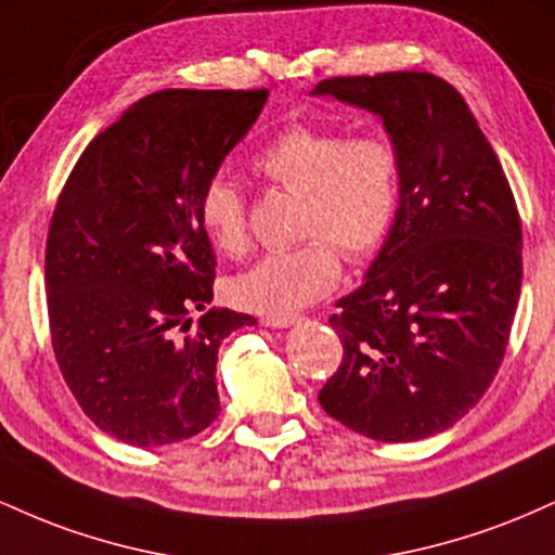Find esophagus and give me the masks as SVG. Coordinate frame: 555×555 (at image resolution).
Here are the masks:
<instances>
[{
	"instance_id": "34e87169",
	"label": "esophagus",
	"mask_w": 555,
	"mask_h": 555,
	"mask_svg": "<svg viewBox=\"0 0 555 555\" xmlns=\"http://www.w3.org/2000/svg\"><path fill=\"white\" fill-rule=\"evenodd\" d=\"M299 323V315H263V326L269 328H286Z\"/></svg>"
}]
</instances>
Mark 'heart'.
I'll return each mask as SVG.
<instances>
[{
    "label": "heart",
    "instance_id": "b5f03b06",
    "mask_svg": "<svg viewBox=\"0 0 555 555\" xmlns=\"http://www.w3.org/2000/svg\"><path fill=\"white\" fill-rule=\"evenodd\" d=\"M256 169L302 195L297 234L305 240L229 282V297L245 310L284 315L318 302L339 284L341 250L352 260L373 256L397 221L401 154L380 132L292 125L260 151ZM197 221L221 256L242 258L250 247L245 197L224 175L203 184Z\"/></svg>",
    "mask_w": 555,
    "mask_h": 555
}]
</instances>
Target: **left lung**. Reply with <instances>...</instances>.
<instances>
[{"instance_id":"1","label":"left lung","mask_w":555,"mask_h":555,"mask_svg":"<svg viewBox=\"0 0 555 555\" xmlns=\"http://www.w3.org/2000/svg\"><path fill=\"white\" fill-rule=\"evenodd\" d=\"M313 93L378 114L401 154L397 221L328 318L344 358L318 401L373 441H420L467 415L506 354L521 289L517 203L443 78H328Z\"/></svg>"}]
</instances>
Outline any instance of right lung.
Masks as SVG:
<instances>
[{"label":"right lung","mask_w":555,"mask_h":555,"mask_svg":"<svg viewBox=\"0 0 555 555\" xmlns=\"http://www.w3.org/2000/svg\"><path fill=\"white\" fill-rule=\"evenodd\" d=\"M266 99V88L145 95L62 188L47 240L52 347L82 412L117 441L177 443L219 417V344L256 318L208 308L216 256L197 197Z\"/></svg>","instance_id":"obj_1"}]
</instances>
